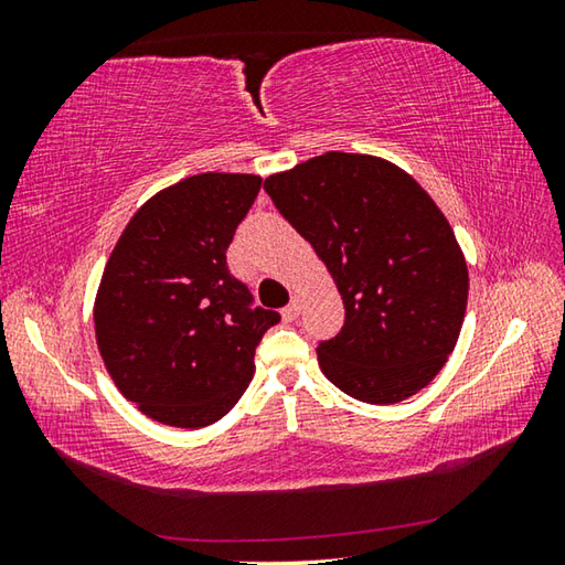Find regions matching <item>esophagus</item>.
I'll list each match as a JSON object with an SVG mask.
<instances>
[{
  "mask_svg": "<svg viewBox=\"0 0 565 565\" xmlns=\"http://www.w3.org/2000/svg\"><path fill=\"white\" fill-rule=\"evenodd\" d=\"M296 317H299V303L296 301H291L289 306H286V309L281 311V319L286 321V323H291Z\"/></svg>",
  "mask_w": 565,
  "mask_h": 565,
  "instance_id": "esophagus-1",
  "label": "esophagus"
}]
</instances>
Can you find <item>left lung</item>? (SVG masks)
Returning a JSON list of instances; mask_svg holds the SVG:
<instances>
[{
    "label": "left lung",
    "mask_w": 565,
    "mask_h": 565,
    "mask_svg": "<svg viewBox=\"0 0 565 565\" xmlns=\"http://www.w3.org/2000/svg\"><path fill=\"white\" fill-rule=\"evenodd\" d=\"M327 264L347 321L319 343L333 386L398 404L444 369L463 327L468 269L441 209L386 159L327 151L264 181Z\"/></svg>",
    "instance_id": "8db88e82"
}]
</instances>
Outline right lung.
Returning <instances> with one entry per match:
<instances>
[{
    "mask_svg": "<svg viewBox=\"0 0 565 565\" xmlns=\"http://www.w3.org/2000/svg\"><path fill=\"white\" fill-rule=\"evenodd\" d=\"M259 189L254 174L181 179L131 216L104 266L94 301L104 366L159 424L202 428L226 416L254 376L266 329L281 321L252 306L226 266Z\"/></svg>",
    "mask_w": 565,
    "mask_h": 565,
    "instance_id": "1",
    "label": "right lung"
}]
</instances>
